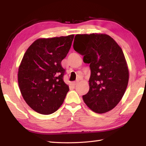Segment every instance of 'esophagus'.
Returning <instances> with one entry per match:
<instances>
[{
	"label": "esophagus",
	"mask_w": 146,
	"mask_h": 146,
	"mask_svg": "<svg viewBox=\"0 0 146 146\" xmlns=\"http://www.w3.org/2000/svg\"><path fill=\"white\" fill-rule=\"evenodd\" d=\"M77 83H78V81H75V82H73V84L74 86H75L76 84H77Z\"/></svg>",
	"instance_id": "1"
}]
</instances>
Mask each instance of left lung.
Returning a JSON list of instances; mask_svg holds the SVG:
<instances>
[{"mask_svg":"<svg viewBox=\"0 0 146 146\" xmlns=\"http://www.w3.org/2000/svg\"><path fill=\"white\" fill-rule=\"evenodd\" d=\"M73 48L90 64V90L82 96L84 102L95 113L111 110L122 99L129 80L122 49L110 36L97 33L76 35Z\"/></svg>","mask_w":146,"mask_h":146,"instance_id":"8db88e82","label":"left lung"}]
</instances>
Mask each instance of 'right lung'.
Instances as JSON below:
<instances>
[{
    "instance_id": "right-lung-1",
    "label": "right lung",
    "mask_w": 146,
    "mask_h": 146,
    "mask_svg": "<svg viewBox=\"0 0 146 146\" xmlns=\"http://www.w3.org/2000/svg\"><path fill=\"white\" fill-rule=\"evenodd\" d=\"M73 35L39 38L27 49L19 66L18 82L24 100L42 115L55 112L62 104L69 86L63 80L61 62L71 48Z\"/></svg>"
}]
</instances>
